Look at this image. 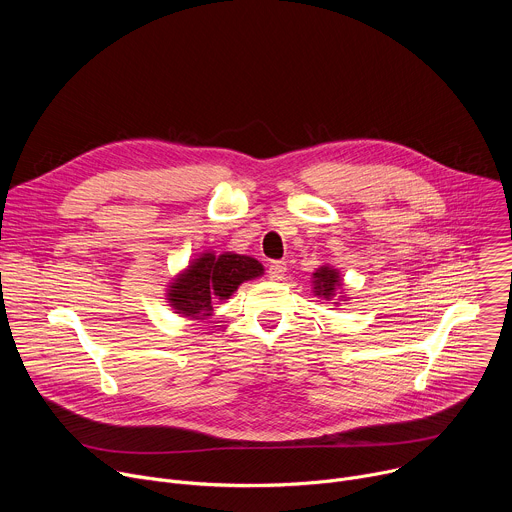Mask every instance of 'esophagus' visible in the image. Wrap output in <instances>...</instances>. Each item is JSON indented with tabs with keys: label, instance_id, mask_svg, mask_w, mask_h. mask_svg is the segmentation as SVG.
Instances as JSON below:
<instances>
[{
	"label": "esophagus",
	"instance_id": "esophagus-1",
	"mask_svg": "<svg viewBox=\"0 0 512 512\" xmlns=\"http://www.w3.org/2000/svg\"><path fill=\"white\" fill-rule=\"evenodd\" d=\"M285 261H273L271 265H269V269H267V273H269V277L273 279V281H279L283 275H285Z\"/></svg>",
	"mask_w": 512,
	"mask_h": 512
}]
</instances>
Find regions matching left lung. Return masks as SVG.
Instances as JSON below:
<instances>
[{
    "mask_svg": "<svg viewBox=\"0 0 512 512\" xmlns=\"http://www.w3.org/2000/svg\"><path fill=\"white\" fill-rule=\"evenodd\" d=\"M340 287V279H338V271L332 267H320L314 273V291L316 296H324L326 300H332V296H336V289Z\"/></svg>",
    "mask_w": 512,
    "mask_h": 512,
    "instance_id": "8db88e82",
    "label": "left lung"
}]
</instances>
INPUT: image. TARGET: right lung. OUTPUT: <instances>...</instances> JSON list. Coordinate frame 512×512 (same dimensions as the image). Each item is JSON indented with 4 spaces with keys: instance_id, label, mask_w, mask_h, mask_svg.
Instances as JSON below:
<instances>
[{
    "instance_id": "obj_1",
    "label": "right lung",
    "mask_w": 512,
    "mask_h": 512,
    "mask_svg": "<svg viewBox=\"0 0 512 512\" xmlns=\"http://www.w3.org/2000/svg\"><path fill=\"white\" fill-rule=\"evenodd\" d=\"M261 273L263 265L253 257L235 253L216 257L212 253H204L176 277L170 285L172 289L168 300L178 314L204 318L210 316L216 300H227L243 281L255 279Z\"/></svg>"
}]
</instances>
